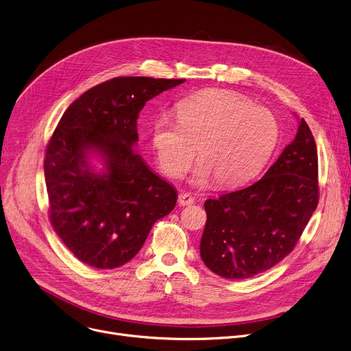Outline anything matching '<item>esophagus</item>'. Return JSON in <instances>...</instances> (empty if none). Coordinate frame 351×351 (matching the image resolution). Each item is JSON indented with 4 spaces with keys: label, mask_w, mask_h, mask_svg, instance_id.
I'll return each mask as SVG.
<instances>
[{
    "label": "esophagus",
    "mask_w": 351,
    "mask_h": 351,
    "mask_svg": "<svg viewBox=\"0 0 351 351\" xmlns=\"http://www.w3.org/2000/svg\"><path fill=\"white\" fill-rule=\"evenodd\" d=\"M194 201H195V198L191 194H189V193H181L178 195V204L182 205V207H184V205L194 204Z\"/></svg>",
    "instance_id": "esophagus-1"
}]
</instances>
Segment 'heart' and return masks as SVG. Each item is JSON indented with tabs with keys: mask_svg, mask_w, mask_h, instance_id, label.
Here are the masks:
<instances>
[{
	"mask_svg": "<svg viewBox=\"0 0 351 351\" xmlns=\"http://www.w3.org/2000/svg\"><path fill=\"white\" fill-rule=\"evenodd\" d=\"M177 120L161 116L153 121L152 143L160 169L171 178L189 171L195 157L198 182L237 185L254 177L271 157L279 137L274 114L245 97L205 90L182 99Z\"/></svg>",
	"mask_w": 351,
	"mask_h": 351,
	"instance_id": "obj_1",
	"label": "heart"
}]
</instances>
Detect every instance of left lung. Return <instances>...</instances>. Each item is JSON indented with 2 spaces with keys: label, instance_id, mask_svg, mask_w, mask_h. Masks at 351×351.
Segmentation results:
<instances>
[{
  "label": "left lung",
  "instance_id": "obj_1",
  "mask_svg": "<svg viewBox=\"0 0 351 351\" xmlns=\"http://www.w3.org/2000/svg\"><path fill=\"white\" fill-rule=\"evenodd\" d=\"M317 149L307 123L250 187L207 199L199 254L214 274L248 279L289 255L319 202Z\"/></svg>",
  "mask_w": 351,
  "mask_h": 351
}]
</instances>
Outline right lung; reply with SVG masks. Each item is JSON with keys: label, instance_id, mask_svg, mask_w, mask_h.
Here are the masks:
<instances>
[{"label": "right lung", "instance_id": "obj_1", "mask_svg": "<svg viewBox=\"0 0 351 351\" xmlns=\"http://www.w3.org/2000/svg\"><path fill=\"white\" fill-rule=\"evenodd\" d=\"M184 79L120 76L89 89L62 114L44 170L49 219L66 248L97 269L128 263L156 221L169 215L177 190L134 150L146 101ZM100 156L106 171L90 166Z\"/></svg>", "mask_w": 351, "mask_h": 351}]
</instances>
